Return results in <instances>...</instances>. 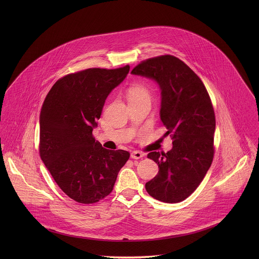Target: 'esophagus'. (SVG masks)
Instances as JSON below:
<instances>
[{"label": "esophagus", "mask_w": 259, "mask_h": 259, "mask_svg": "<svg viewBox=\"0 0 259 259\" xmlns=\"http://www.w3.org/2000/svg\"><path fill=\"white\" fill-rule=\"evenodd\" d=\"M144 156H145V154L143 152H141V151H138V150H135V151H133L131 153V157L134 158V159H140V158H142Z\"/></svg>", "instance_id": "34e87169"}]
</instances>
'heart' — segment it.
I'll list each match as a JSON object with an SVG mask.
<instances>
[{
  "instance_id": "heart-1",
  "label": "heart",
  "mask_w": 259,
  "mask_h": 259,
  "mask_svg": "<svg viewBox=\"0 0 259 259\" xmlns=\"http://www.w3.org/2000/svg\"><path fill=\"white\" fill-rule=\"evenodd\" d=\"M128 102L132 101H150V91L144 83H135L127 91Z\"/></svg>"
}]
</instances>
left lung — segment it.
Wrapping results in <instances>:
<instances>
[{"instance_id": "obj_1", "label": "left lung", "mask_w": 259, "mask_h": 259, "mask_svg": "<svg viewBox=\"0 0 259 259\" xmlns=\"http://www.w3.org/2000/svg\"><path fill=\"white\" fill-rule=\"evenodd\" d=\"M132 74L159 85L160 119L172 140V148L166 153H148L159 170L146 189L162 202H181L200 185L213 159L215 115L210 98L197 74L170 55L144 61Z\"/></svg>"}]
</instances>
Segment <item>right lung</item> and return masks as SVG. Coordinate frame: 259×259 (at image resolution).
<instances>
[{
  "mask_svg": "<svg viewBox=\"0 0 259 259\" xmlns=\"http://www.w3.org/2000/svg\"><path fill=\"white\" fill-rule=\"evenodd\" d=\"M122 68L87 69L52 87L39 114V155L60 188L79 203L109 195L130 152L103 148L93 137L111 91L127 75Z\"/></svg>",
  "mask_w": 259,
  "mask_h": 259,
  "instance_id": "1",
  "label": "right lung"
}]
</instances>
